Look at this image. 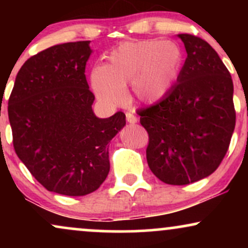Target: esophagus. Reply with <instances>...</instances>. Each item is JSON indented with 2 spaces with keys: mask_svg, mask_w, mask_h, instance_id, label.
<instances>
[{
  "mask_svg": "<svg viewBox=\"0 0 248 248\" xmlns=\"http://www.w3.org/2000/svg\"><path fill=\"white\" fill-rule=\"evenodd\" d=\"M126 119H127V121L129 122V124H136V122H138V118H136V116L134 115L133 113L127 112L126 113Z\"/></svg>",
  "mask_w": 248,
  "mask_h": 248,
  "instance_id": "obj_1",
  "label": "esophagus"
}]
</instances>
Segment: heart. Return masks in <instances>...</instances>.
<instances>
[{
	"label": "heart",
	"mask_w": 248,
	"mask_h": 248,
	"mask_svg": "<svg viewBox=\"0 0 248 248\" xmlns=\"http://www.w3.org/2000/svg\"><path fill=\"white\" fill-rule=\"evenodd\" d=\"M181 66L182 52L173 43H124L110 53L107 65L92 70L91 85L105 104L124 101L127 85L142 104H155L171 91Z\"/></svg>",
	"instance_id": "b5f03b06"
}]
</instances>
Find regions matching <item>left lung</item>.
Returning <instances> with one entry per match:
<instances>
[{"mask_svg":"<svg viewBox=\"0 0 248 248\" xmlns=\"http://www.w3.org/2000/svg\"><path fill=\"white\" fill-rule=\"evenodd\" d=\"M187 57L161 101L138 110L149 136L147 162L171 186L207 177L221 163L235 127L233 82L215 49L197 36L178 35Z\"/></svg>","mask_w":248,"mask_h":248,"instance_id":"8db88e82","label":"left lung"}]
</instances>
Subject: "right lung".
<instances>
[{
	"label": "right lung",
	"mask_w": 248,
	"mask_h": 248,
	"mask_svg": "<svg viewBox=\"0 0 248 248\" xmlns=\"http://www.w3.org/2000/svg\"><path fill=\"white\" fill-rule=\"evenodd\" d=\"M90 41L58 44L30 57L8 101L14 149L49 191L85 196L109 172L108 143L126 124L124 113L107 119L92 110L85 67Z\"/></svg>",
	"instance_id": "add662e5"
}]
</instances>
